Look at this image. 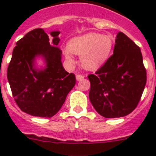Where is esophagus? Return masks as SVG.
Masks as SVG:
<instances>
[{
    "mask_svg": "<svg viewBox=\"0 0 156 156\" xmlns=\"http://www.w3.org/2000/svg\"><path fill=\"white\" fill-rule=\"evenodd\" d=\"M76 80H81L84 78V76L83 75H80V74H77L76 76Z\"/></svg>",
    "mask_w": 156,
    "mask_h": 156,
    "instance_id": "1",
    "label": "esophagus"
}]
</instances>
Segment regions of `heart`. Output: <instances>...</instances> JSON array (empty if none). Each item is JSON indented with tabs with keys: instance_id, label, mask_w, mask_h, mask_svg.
<instances>
[{
	"instance_id": "obj_1",
	"label": "heart",
	"mask_w": 156,
	"mask_h": 156,
	"mask_svg": "<svg viewBox=\"0 0 156 156\" xmlns=\"http://www.w3.org/2000/svg\"><path fill=\"white\" fill-rule=\"evenodd\" d=\"M113 39L109 35L89 33L70 40L69 47L63 51L69 63L74 62L73 53L81 55L80 62L85 69L95 70L108 58L113 48Z\"/></svg>"
}]
</instances>
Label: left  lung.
I'll use <instances>...</instances> for the list:
<instances>
[{
  "label": "left lung",
  "mask_w": 156,
  "mask_h": 156,
  "mask_svg": "<svg viewBox=\"0 0 156 156\" xmlns=\"http://www.w3.org/2000/svg\"><path fill=\"white\" fill-rule=\"evenodd\" d=\"M87 77L90 82L89 98L101 115L105 118L127 115L137 107L147 80L140 48L119 32L113 55Z\"/></svg>",
  "instance_id": "left-lung-1"
}]
</instances>
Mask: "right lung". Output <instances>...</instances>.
<instances>
[{
	"instance_id": "obj_1",
	"label": "right lung",
	"mask_w": 156,
	"mask_h": 156,
	"mask_svg": "<svg viewBox=\"0 0 156 156\" xmlns=\"http://www.w3.org/2000/svg\"><path fill=\"white\" fill-rule=\"evenodd\" d=\"M59 34L51 32L50 43L43 29L31 30L16 43L8 65L7 76L14 99L22 111L34 116L55 115L76 84L75 75L62 66ZM37 57L45 60L44 68L35 67Z\"/></svg>"
}]
</instances>
